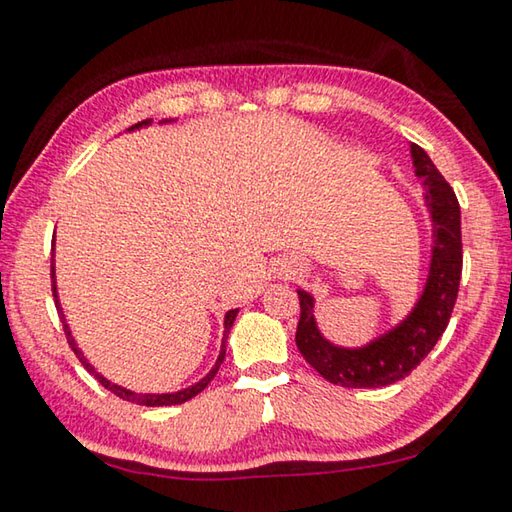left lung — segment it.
Listing matches in <instances>:
<instances>
[{
    "label": "left lung",
    "mask_w": 512,
    "mask_h": 512,
    "mask_svg": "<svg viewBox=\"0 0 512 512\" xmlns=\"http://www.w3.org/2000/svg\"><path fill=\"white\" fill-rule=\"evenodd\" d=\"M412 147L416 176L425 185V203L432 215V262L421 300L412 313L360 349H345L331 345L313 318V297L297 291L300 297V322L295 331V345L304 360L327 378L342 387H385L412 374L421 360L434 349L448 327L450 315L457 302L463 253H461V210L457 194L443 174L436 170L423 147Z\"/></svg>",
    "instance_id": "left-lung-1"
}]
</instances>
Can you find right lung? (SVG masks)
Wrapping results in <instances>:
<instances>
[{"mask_svg":"<svg viewBox=\"0 0 512 512\" xmlns=\"http://www.w3.org/2000/svg\"><path fill=\"white\" fill-rule=\"evenodd\" d=\"M143 125H150V120H143V123H136V125H132L129 129H138V127H143ZM51 280H53V300H55V309H58L60 322H62V327H64V336H67L69 347L73 349V353H76V356H78V360L82 362V365H85V369L89 371V374H91V376H96V380H98V383H100L102 387L109 389V392H111V394H116L118 398H123V401L136 403V405H147V407H159V405H181V403H185V401H190L192 396L201 394L203 389L208 387L210 380L215 378V374L219 371L221 362H224V358H226V340H228L230 327H232V322H235L239 309H232V311H228V313H226V322H224V327H226V331H224V342H221V351H219V358H217V362H215V367L210 369V374H208L206 378H201L199 383H194L192 387H188V389H181V392H174V394H134V392H129V389L120 387V385H114V383H109V380H107L105 376L96 374V369L89 365L87 358L82 356V351L78 349L76 340H73L71 331H69V324L64 322V313H62V306H60V300H58V288H55V266H53V257H51Z\"/></svg>","mask_w":512,"mask_h":512,"instance_id":"right-lung-1","label":"right lung"}]
</instances>
